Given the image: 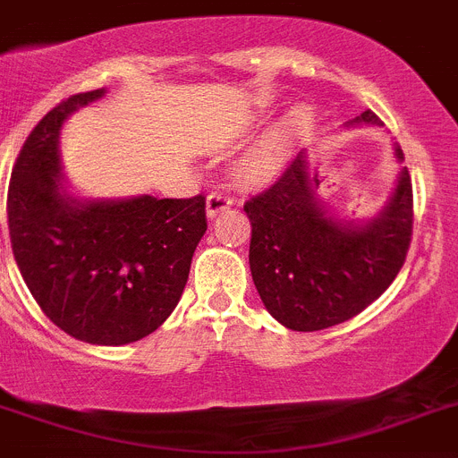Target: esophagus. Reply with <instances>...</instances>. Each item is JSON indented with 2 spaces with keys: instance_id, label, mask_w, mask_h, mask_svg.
<instances>
[{
  "instance_id": "obj_1",
  "label": "esophagus",
  "mask_w": 458,
  "mask_h": 458,
  "mask_svg": "<svg viewBox=\"0 0 458 458\" xmlns=\"http://www.w3.org/2000/svg\"><path fill=\"white\" fill-rule=\"evenodd\" d=\"M233 199L229 198L226 193H220V191H216V193H211L207 198V216L208 217H216L220 216L222 211H226V208L232 207Z\"/></svg>"
}]
</instances>
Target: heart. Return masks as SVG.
<instances>
[{"instance_id":"heart-1","label":"heart","mask_w":458,"mask_h":458,"mask_svg":"<svg viewBox=\"0 0 458 458\" xmlns=\"http://www.w3.org/2000/svg\"><path fill=\"white\" fill-rule=\"evenodd\" d=\"M310 128V112L303 106L287 110L245 155L236 166V180L242 186H263L276 180L292 155L297 150L299 141L306 137Z\"/></svg>"}]
</instances>
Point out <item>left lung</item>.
Listing matches in <instances>:
<instances>
[{
    "instance_id": "1",
    "label": "left lung",
    "mask_w": 458,
    "mask_h": 458,
    "mask_svg": "<svg viewBox=\"0 0 458 458\" xmlns=\"http://www.w3.org/2000/svg\"><path fill=\"white\" fill-rule=\"evenodd\" d=\"M351 125H382L371 110ZM395 161L404 155L394 143ZM319 177L301 150L281 177L247 199L250 269L269 315L290 330H324L371 306L407 259L413 225L411 177L400 168L389 202L364 222L330 216L317 198Z\"/></svg>"
}]
</instances>
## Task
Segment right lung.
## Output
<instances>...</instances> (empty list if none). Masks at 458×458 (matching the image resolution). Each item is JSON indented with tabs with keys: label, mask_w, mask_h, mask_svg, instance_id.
<instances>
[{
	"label": "right lung",
	"mask_w": 458,
	"mask_h": 458,
	"mask_svg": "<svg viewBox=\"0 0 458 458\" xmlns=\"http://www.w3.org/2000/svg\"><path fill=\"white\" fill-rule=\"evenodd\" d=\"M106 89L55 106L21 146L8 186L15 263L38 306L72 337L123 346L171 317L207 232L204 198L87 199L67 191L60 130Z\"/></svg>",
	"instance_id": "1"
}]
</instances>
